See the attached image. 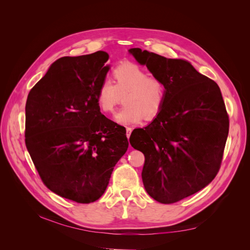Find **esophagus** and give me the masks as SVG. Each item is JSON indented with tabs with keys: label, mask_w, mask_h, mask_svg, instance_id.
<instances>
[{
	"label": "esophagus",
	"mask_w": 250,
	"mask_h": 250,
	"mask_svg": "<svg viewBox=\"0 0 250 250\" xmlns=\"http://www.w3.org/2000/svg\"><path fill=\"white\" fill-rule=\"evenodd\" d=\"M126 137L127 138H129V136H130V134H132V130H133V128L132 127H126Z\"/></svg>",
	"instance_id": "obj_1"
}]
</instances>
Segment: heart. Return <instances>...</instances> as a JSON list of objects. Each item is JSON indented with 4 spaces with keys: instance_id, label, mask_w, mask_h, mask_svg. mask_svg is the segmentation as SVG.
<instances>
[{
    "instance_id": "b5f03b06",
    "label": "heart",
    "mask_w": 250,
    "mask_h": 250,
    "mask_svg": "<svg viewBox=\"0 0 250 250\" xmlns=\"http://www.w3.org/2000/svg\"><path fill=\"white\" fill-rule=\"evenodd\" d=\"M113 83L105 79L98 87L96 99L104 113L111 114L124 98L125 106L115 116L122 125L139 124L144 115L153 118L165 100L166 89L160 78L149 73L136 62H125L112 70Z\"/></svg>"
}]
</instances>
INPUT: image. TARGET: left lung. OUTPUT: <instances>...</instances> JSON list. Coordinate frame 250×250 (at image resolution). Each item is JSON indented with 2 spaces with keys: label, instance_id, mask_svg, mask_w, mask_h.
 <instances>
[{
  "label": "left lung",
  "instance_id": "1",
  "mask_svg": "<svg viewBox=\"0 0 250 250\" xmlns=\"http://www.w3.org/2000/svg\"><path fill=\"white\" fill-rule=\"evenodd\" d=\"M166 89L160 112L133 130L132 147L145 156L142 179L151 198L173 204L203 189L219 172L229 116L217 83L183 60L130 48Z\"/></svg>",
  "mask_w": 250,
  "mask_h": 250
}]
</instances>
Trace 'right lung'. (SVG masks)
<instances>
[{"mask_svg":"<svg viewBox=\"0 0 250 250\" xmlns=\"http://www.w3.org/2000/svg\"><path fill=\"white\" fill-rule=\"evenodd\" d=\"M105 51L63 57L30 90L25 144L43 185L79 204L97 201L128 147L125 128L100 112Z\"/></svg>","mask_w":250,"mask_h":250,"instance_id":"obj_1","label":"right lung"}]
</instances>
